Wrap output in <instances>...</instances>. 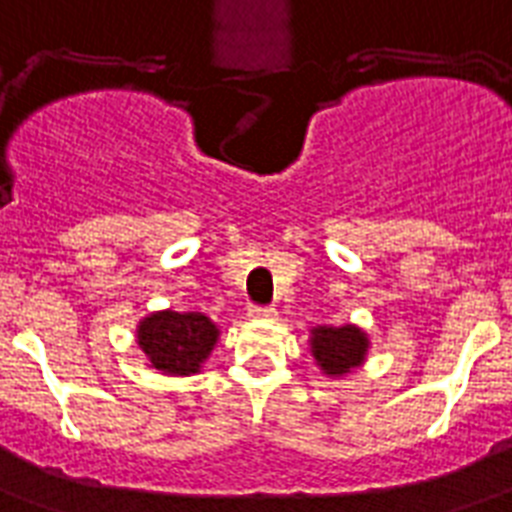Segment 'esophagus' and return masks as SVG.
Segmentation results:
<instances>
[{"label": "esophagus", "mask_w": 512, "mask_h": 512, "mask_svg": "<svg viewBox=\"0 0 512 512\" xmlns=\"http://www.w3.org/2000/svg\"><path fill=\"white\" fill-rule=\"evenodd\" d=\"M249 316L252 319H276V308H271V305H252Z\"/></svg>", "instance_id": "1"}]
</instances>
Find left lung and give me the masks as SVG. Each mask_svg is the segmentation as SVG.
<instances>
[{"mask_svg": "<svg viewBox=\"0 0 512 512\" xmlns=\"http://www.w3.org/2000/svg\"><path fill=\"white\" fill-rule=\"evenodd\" d=\"M311 353L327 377H342L364 364L369 337L353 324L345 327H313Z\"/></svg>", "mask_w": 512, "mask_h": 512, "instance_id": "8db88e82", "label": "left lung"}]
</instances>
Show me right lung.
<instances>
[{
    "label": "right lung",
    "instance_id": "obj_1",
    "mask_svg": "<svg viewBox=\"0 0 512 512\" xmlns=\"http://www.w3.org/2000/svg\"><path fill=\"white\" fill-rule=\"evenodd\" d=\"M217 337L215 321L196 311H156L138 324V348L146 353L151 369L175 377L201 372Z\"/></svg>",
    "mask_w": 512,
    "mask_h": 512
}]
</instances>
